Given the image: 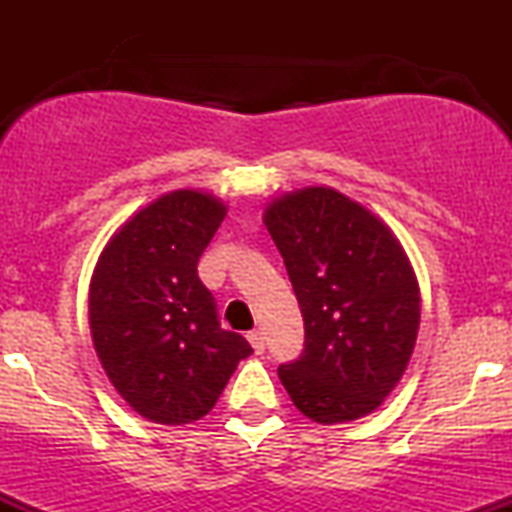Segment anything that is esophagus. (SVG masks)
<instances>
[{
	"label": "esophagus",
	"instance_id": "esophagus-1",
	"mask_svg": "<svg viewBox=\"0 0 512 512\" xmlns=\"http://www.w3.org/2000/svg\"><path fill=\"white\" fill-rule=\"evenodd\" d=\"M248 342L252 344V349H255V354H262V351L267 349V344H264V334L260 330H252L248 334Z\"/></svg>",
	"mask_w": 512,
	"mask_h": 512
}]
</instances>
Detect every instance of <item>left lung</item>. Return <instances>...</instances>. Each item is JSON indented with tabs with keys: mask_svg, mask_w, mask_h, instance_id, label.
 Listing matches in <instances>:
<instances>
[{
	"mask_svg": "<svg viewBox=\"0 0 512 512\" xmlns=\"http://www.w3.org/2000/svg\"><path fill=\"white\" fill-rule=\"evenodd\" d=\"M305 325L281 385L317 424L383 404L407 370L421 322L419 281L395 233L332 187H303L264 209Z\"/></svg>",
	"mask_w": 512,
	"mask_h": 512,
	"instance_id": "obj_1",
	"label": "left lung"
}]
</instances>
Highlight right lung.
Segmentation results:
<instances>
[{
  "label": "right lung",
  "mask_w": 512,
  "mask_h": 512,
  "mask_svg": "<svg viewBox=\"0 0 512 512\" xmlns=\"http://www.w3.org/2000/svg\"><path fill=\"white\" fill-rule=\"evenodd\" d=\"M226 216L199 190L154 199L108 240L88 289L96 354L120 397L154 424L182 426L214 409L252 346L223 330L197 262Z\"/></svg>",
  "instance_id": "obj_1"
}]
</instances>
